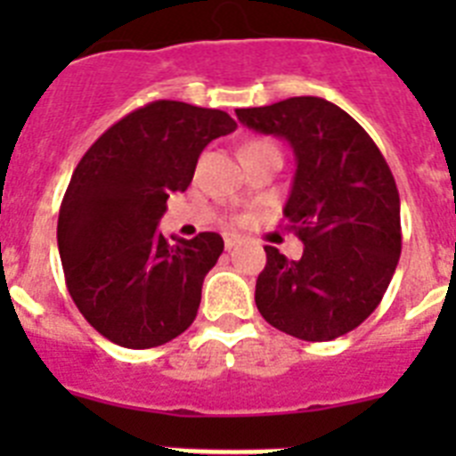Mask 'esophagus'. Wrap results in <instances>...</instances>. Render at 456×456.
Returning a JSON list of instances; mask_svg holds the SVG:
<instances>
[{"label":"esophagus","mask_w":456,"mask_h":456,"mask_svg":"<svg viewBox=\"0 0 456 456\" xmlns=\"http://www.w3.org/2000/svg\"><path fill=\"white\" fill-rule=\"evenodd\" d=\"M224 244H225V248L231 251V248H235L237 244H240V237H237V235H225L224 237Z\"/></svg>","instance_id":"obj_1"}]
</instances>
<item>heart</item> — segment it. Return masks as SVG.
<instances>
[{
  "instance_id": "1",
  "label": "heart",
  "mask_w": 456,
  "mask_h": 456,
  "mask_svg": "<svg viewBox=\"0 0 456 456\" xmlns=\"http://www.w3.org/2000/svg\"><path fill=\"white\" fill-rule=\"evenodd\" d=\"M272 151H278V148L273 146L272 141H267V139H248V141H244V146H241L240 155H241V159H248V157L265 155V152H272Z\"/></svg>"
}]
</instances>
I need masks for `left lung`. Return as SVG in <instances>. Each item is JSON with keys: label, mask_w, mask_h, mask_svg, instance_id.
<instances>
[{"label": "left lung", "mask_w": 456, "mask_h": 456, "mask_svg": "<svg viewBox=\"0 0 456 456\" xmlns=\"http://www.w3.org/2000/svg\"><path fill=\"white\" fill-rule=\"evenodd\" d=\"M235 114L251 130L288 141L297 164L283 216L304 256L288 260L265 247L257 310L288 336L336 340L372 315L400 260L393 173L368 132L324 98L301 95Z\"/></svg>", "instance_id": "left-lung-1"}]
</instances>
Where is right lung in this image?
Instances as JSON below:
<instances>
[{
    "label": "right lung",
    "mask_w": 456,
    "mask_h": 456,
    "mask_svg": "<svg viewBox=\"0 0 456 456\" xmlns=\"http://www.w3.org/2000/svg\"><path fill=\"white\" fill-rule=\"evenodd\" d=\"M235 127L219 109L157 100L111 125L77 164L56 240L72 301L107 340L157 347L196 320L224 240L200 232L168 244L157 224L168 196L189 187L203 148Z\"/></svg>",
    "instance_id": "obj_1"
}]
</instances>
